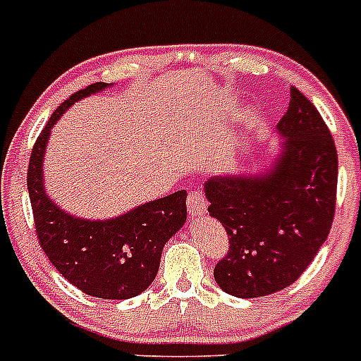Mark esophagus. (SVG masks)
Masks as SVG:
<instances>
[{
    "label": "esophagus",
    "mask_w": 361,
    "mask_h": 361,
    "mask_svg": "<svg viewBox=\"0 0 361 361\" xmlns=\"http://www.w3.org/2000/svg\"><path fill=\"white\" fill-rule=\"evenodd\" d=\"M206 208H208V200L200 191H191L188 195V213L191 216H202L206 215Z\"/></svg>",
    "instance_id": "34e87169"
}]
</instances>
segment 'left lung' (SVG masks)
I'll return each instance as SVG.
<instances>
[{"mask_svg": "<svg viewBox=\"0 0 361 361\" xmlns=\"http://www.w3.org/2000/svg\"><path fill=\"white\" fill-rule=\"evenodd\" d=\"M276 130L283 142L269 170L215 177L204 186L209 215L229 237L213 276L238 298L273 295L296 282L334 219L336 146L314 104L295 86Z\"/></svg>", "mask_w": 361, "mask_h": 361, "instance_id": "1", "label": "left lung"}]
</instances>
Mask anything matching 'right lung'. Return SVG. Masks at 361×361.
I'll use <instances>...</instances> for the list:
<instances>
[{
	"mask_svg": "<svg viewBox=\"0 0 361 361\" xmlns=\"http://www.w3.org/2000/svg\"><path fill=\"white\" fill-rule=\"evenodd\" d=\"M106 86L88 85L54 111L32 148L27 186L37 238L52 266L86 295L126 300L141 295L157 276L162 247L186 222V190L116 219L86 220L63 212L43 184V157L52 126L79 99Z\"/></svg>",
	"mask_w": 361,
	"mask_h": 361,
	"instance_id": "add662e5",
	"label": "right lung"
}]
</instances>
